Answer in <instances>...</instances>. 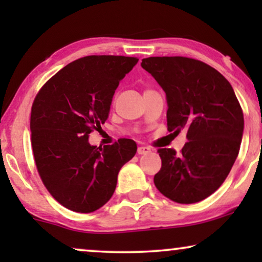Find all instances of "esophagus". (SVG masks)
<instances>
[{"mask_svg": "<svg viewBox=\"0 0 262 262\" xmlns=\"http://www.w3.org/2000/svg\"><path fill=\"white\" fill-rule=\"evenodd\" d=\"M150 149L149 146H138V149H137V152L139 154V155H145V154H148V152H150Z\"/></svg>", "mask_w": 262, "mask_h": 262, "instance_id": "34e87169", "label": "esophagus"}]
</instances>
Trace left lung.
<instances>
[{"mask_svg":"<svg viewBox=\"0 0 262 262\" xmlns=\"http://www.w3.org/2000/svg\"><path fill=\"white\" fill-rule=\"evenodd\" d=\"M142 68L167 95L169 132H187L180 154L157 150L162 167L157 189L180 204L207 198L223 184L238 155L243 112L229 81L209 64L187 57H149Z\"/></svg>","mask_w":262,"mask_h":262,"instance_id":"obj_1","label":"left lung"}]
</instances>
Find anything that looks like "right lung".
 Returning <instances> with one entry per match:
<instances>
[{
  "mask_svg": "<svg viewBox=\"0 0 262 262\" xmlns=\"http://www.w3.org/2000/svg\"><path fill=\"white\" fill-rule=\"evenodd\" d=\"M138 58L87 56L60 69L40 88L31 111V142L38 173L53 198L89 213L111 199L118 173L137 151L120 138L91 145L89 134L108 118L114 92Z\"/></svg>",
  "mask_w": 262,
  "mask_h": 262,
  "instance_id": "obj_1",
  "label": "right lung"
}]
</instances>
